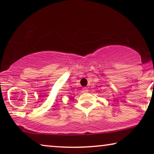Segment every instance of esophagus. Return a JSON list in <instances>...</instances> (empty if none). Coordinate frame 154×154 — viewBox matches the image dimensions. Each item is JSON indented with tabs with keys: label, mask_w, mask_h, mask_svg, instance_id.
Returning a JSON list of instances; mask_svg holds the SVG:
<instances>
[{
	"label": "esophagus",
	"mask_w": 154,
	"mask_h": 154,
	"mask_svg": "<svg viewBox=\"0 0 154 154\" xmlns=\"http://www.w3.org/2000/svg\"><path fill=\"white\" fill-rule=\"evenodd\" d=\"M83 91H84V92H86L88 91V90L87 88H83Z\"/></svg>",
	"instance_id": "1"
}]
</instances>
